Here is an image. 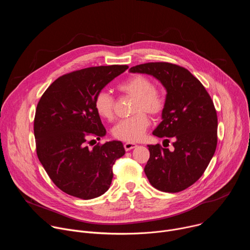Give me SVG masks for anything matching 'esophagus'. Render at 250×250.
<instances>
[{
    "label": "esophagus",
    "instance_id": "34e87169",
    "mask_svg": "<svg viewBox=\"0 0 250 250\" xmlns=\"http://www.w3.org/2000/svg\"><path fill=\"white\" fill-rule=\"evenodd\" d=\"M124 146H125V149L126 151H128V150H131V149L135 148L137 146L135 144H133V142H125Z\"/></svg>",
    "mask_w": 250,
    "mask_h": 250
}]
</instances>
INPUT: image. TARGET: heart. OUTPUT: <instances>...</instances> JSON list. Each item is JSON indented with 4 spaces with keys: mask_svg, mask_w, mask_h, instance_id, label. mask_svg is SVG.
<instances>
[{
    "mask_svg": "<svg viewBox=\"0 0 250 250\" xmlns=\"http://www.w3.org/2000/svg\"><path fill=\"white\" fill-rule=\"evenodd\" d=\"M118 90L133 97L132 112L134 116L120 121L113 127V135L120 140L135 142L145 135L150 125L148 116L160 115L166 105V97L155 88L153 81L142 74H135L118 85ZM94 108L104 120L111 121L115 115V98L108 92L101 91L94 99Z\"/></svg>",
    "mask_w": 250,
    "mask_h": 250,
    "instance_id": "obj_1",
    "label": "heart"
}]
</instances>
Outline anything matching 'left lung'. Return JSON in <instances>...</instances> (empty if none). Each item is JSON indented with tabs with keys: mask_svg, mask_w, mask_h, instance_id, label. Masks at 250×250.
<instances>
[{
	"mask_svg": "<svg viewBox=\"0 0 250 250\" xmlns=\"http://www.w3.org/2000/svg\"><path fill=\"white\" fill-rule=\"evenodd\" d=\"M158 79L167 91L162 122L152 132L166 137L174 150L147 146L150 157L145 167L149 183L167 193L183 191L200 179L215 154L218 117L203 84L186 68L168 62H149L129 69Z\"/></svg>",
	"mask_w": 250,
	"mask_h": 250,
	"instance_id": "left-lung-1",
	"label": "left lung"
}]
</instances>
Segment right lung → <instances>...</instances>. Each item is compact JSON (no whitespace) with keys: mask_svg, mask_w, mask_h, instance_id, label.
<instances>
[{"mask_svg":"<svg viewBox=\"0 0 250 250\" xmlns=\"http://www.w3.org/2000/svg\"><path fill=\"white\" fill-rule=\"evenodd\" d=\"M127 65L96 66L57 78L43 93L35 111L38 157L52 182L64 193L83 200L97 198L111 186L113 166L125 153L114 140L93 148L88 137L105 134L94 99L124 73Z\"/></svg>","mask_w":250,"mask_h":250,"instance_id":"obj_1","label":"right lung"}]
</instances>
